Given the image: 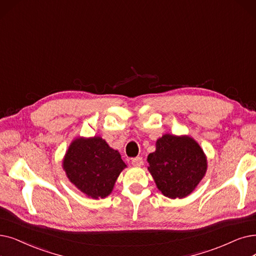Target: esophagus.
<instances>
[{"mask_svg": "<svg viewBox=\"0 0 256 256\" xmlns=\"http://www.w3.org/2000/svg\"><path fill=\"white\" fill-rule=\"evenodd\" d=\"M132 166H136V168H139V166L143 165V159L142 157H136L132 159Z\"/></svg>", "mask_w": 256, "mask_h": 256, "instance_id": "obj_1", "label": "esophagus"}]
</instances>
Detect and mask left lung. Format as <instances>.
Segmentation results:
<instances>
[{
    "label": "left lung",
    "instance_id": "8db88e82",
    "mask_svg": "<svg viewBox=\"0 0 256 256\" xmlns=\"http://www.w3.org/2000/svg\"><path fill=\"white\" fill-rule=\"evenodd\" d=\"M148 170L158 190L172 198H185L194 190L207 170V160L190 137L166 134L148 154Z\"/></svg>",
    "mask_w": 256,
    "mask_h": 256
}]
</instances>
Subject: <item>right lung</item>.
<instances>
[{
  "mask_svg": "<svg viewBox=\"0 0 256 256\" xmlns=\"http://www.w3.org/2000/svg\"><path fill=\"white\" fill-rule=\"evenodd\" d=\"M69 180L93 198H106L113 190L124 168L118 150L110 148L100 137L74 140L62 162Z\"/></svg>",
  "mask_w": 256,
  "mask_h": 256,
  "instance_id": "1",
  "label": "right lung"
}]
</instances>
